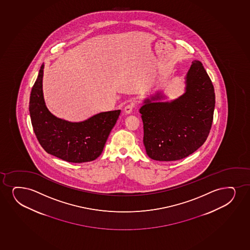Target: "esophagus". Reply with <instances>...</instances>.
I'll return each mask as SVG.
<instances>
[{
    "mask_svg": "<svg viewBox=\"0 0 250 250\" xmlns=\"http://www.w3.org/2000/svg\"><path fill=\"white\" fill-rule=\"evenodd\" d=\"M133 108H134V104H129L126 105L125 108H124V111L126 114H131L132 112Z\"/></svg>",
    "mask_w": 250,
    "mask_h": 250,
    "instance_id": "esophagus-1",
    "label": "esophagus"
}]
</instances>
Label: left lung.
<instances>
[{
    "mask_svg": "<svg viewBox=\"0 0 250 250\" xmlns=\"http://www.w3.org/2000/svg\"><path fill=\"white\" fill-rule=\"evenodd\" d=\"M185 93L171 101L164 93L144 99L140 108L148 157L176 161L201 147L209 135L215 108L212 83L199 61L192 62L185 77Z\"/></svg>",
    "mask_w": 250,
    "mask_h": 250,
    "instance_id": "1",
    "label": "left lung"
}]
</instances>
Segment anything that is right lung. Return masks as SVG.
<instances>
[{
  "mask_svg": "<svg viewBox=\"0 0 250 250\" xmlns=\"http://www.w3.org/2000/svg\"><path fill=\"white\" fill-rule=\"evenodd\" d=\"M42 64L30 94L29 114L35 136L49 154L69 163L95 160L101 155L121 110L101 112L80 122L56 117L46 107Z\"/></svg>",
  "mask_w": 250,
  "mask_h": 250,
  "instance_id": "1",
  "label": "right lung"
}]
</instances>
